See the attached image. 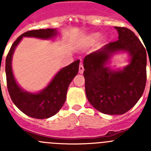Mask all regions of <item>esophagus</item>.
<instances>
[{
    "instance_id": "1",
    "label": "esophagus",
    "mask_w": 151,
    "mask_h": 151,
    "mask_svg": "<svg viewBox=\"0 0 151 151\" xmlns=\"http://www.w3.org/2000/svg\"><path fill=\"white\" fill-rule=\"evenodd\" d=\"M84 70H85V69H84V66H83V64L81 63L79 65V67H78V73H81V74H82L84 72Z\"/></svg>"
}]
</instances>
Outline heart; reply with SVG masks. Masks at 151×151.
I'll return each instance as SVG.
<instances>
[{
    "label": "heart",
    "instance_id": "obj_1",
    "mask_svg": "<svg viewBox=\"0 0 151 151\" xmlns=\"http://www.w3.org/2000/svg\"><path fill=\"white\" fill-rule=\"evenodd\" d=\"M100 38L99 33H92V34L88 35L85 39V42L87 45H91L94 43L98 38Z\"/></svg>",
    "mask_w": 151,
    "mask_h": 151
}]
</instances>
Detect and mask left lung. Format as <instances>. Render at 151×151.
<instances>
[{
	"instance_id": "obj_1",
	"label": "left lung",
	"mask_w": 151,
	"mask_h": 151,
	"mask_svg": "<svg viewBox=\"0 0 151 151\" xmlns=\"http://www.w3.org/2000/svg\"><path fill=\"white\" fill-rule=\"evenodd\" d=\"M115 29L119 40L88 54L83 61L88 100L96 110L110 115L124 114L132 109L143 94L147 82L146 49L132 31ZM118 50L129 52L131 63L122 71L111 72L105 63L110 54Z\"/></svg>"
}]
</instances>
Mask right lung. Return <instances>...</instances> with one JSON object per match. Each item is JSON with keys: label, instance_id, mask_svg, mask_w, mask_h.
Instances as JSON below:
<instances>
[{"label": "right lung", "instance_id": "right-lung-1", "mask_svg": "<svg viewBox=\"0 0 151 151\" xmlns=\"http://www.w3.org/2000/svg\"><path fill=\"white\" fill-rule=\"evenodd\" d=\"M56 35L52 29L28 31L17 38L12 45L6 57L5 71L6 86L12 101L25 114L32 118L47 119L55 115L65 103L69 84L78 72L79 60L64 67L55 76L48 86L38 94H30L19 87L13 77L11 68L12 56L22 37L39 38H51Z\"/></svg>", "mask_w": 151, "mask_h": 151}]
</instances>
